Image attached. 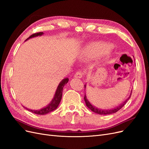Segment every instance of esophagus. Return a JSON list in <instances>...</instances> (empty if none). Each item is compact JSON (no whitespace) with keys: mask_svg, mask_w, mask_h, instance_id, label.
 Masks as SVG:
<instances>
[{"mask_svg":"<svg viewBox=\"0 0 149 149\" xmlns=\"http://www.w3.org/2000/svg\"><path fill=\"white\" fill-rule=\"evenodd\" d=\"M83 76V73L81 71L76 72V74H74V78H81Z\"/></svg>","mask_w":149,"mask_h":149,"instance_id":"obj_1","label":"esophagus"}]
</instances>
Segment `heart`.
Wrapping results in <instances>:
<instances>
[{
    "label": "heart",
    "instance_id": "b5f03b06",
    "mask_svg": "<svg viewBox=\"0 0 149 149\" xmlns=\"http://www.w3.org/2000/svg\"><path fill=\"white\" fill-rule=\"evenodd\" d=\"M111 45L109 44L101 42L91 43L83 48L81 55L86 58H94L109 51Z\"/></svg>",
    "mask_w": 149,
    "mask_h": 149
}]
</instances>
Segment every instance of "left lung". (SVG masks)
I'll list each match as a JSON object with an SVG mask.
<instances>
[{
	"label": "left lung",
	"mask_w": 149,
	"mask_h": 149,
	"mask_svg": "<svg viewBox=\"0 0 149 149\" xmlns=\"http://www.w3.org/2000/svg\"><path fill=\"white\" fill-rule=\"evenodd\" d=\"M85 88H86V84H84V91H85ZM131 93H132V91H131V93H130V96L125 101H124L123 103L120 104L118 106H117L114 108H112V109H100V108H97L94 106H93L89 102V101L88 100L86 96V93L84 94V101H85L86 105V106L89 108L90 110H91L93 112H95V113L98 114H103V115L111 114H113V113H115V112H118L119 110H120L121 108L125 104L126 102H127V101L129 100L130 96H131Z\"/></svg>",
	"instance_id": "obj_1"
}]
</instances>
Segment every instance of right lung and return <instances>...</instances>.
I'll return each instance as SVG.
<instances>
[{"label": "right lung", "mask_w": 149, "mask_h": 149, "mask_svg": "<svg viewBox=\"0 0 149 149\" xmlns=\"http://www.w3.org/2000/svg\"><path fill=\"white\" fill-rule=\"evenodd\" d=\"M44 33L43 32H39V33H34L33 35H31V36L26 40H28L30 38H33V37H38V36H42V35H43ZM69 79L66 78L63 79L61 81L60 83V84H58V88L56 90V92L55 95H54V97L53 98V100H52V101L49 102V104L45 106V107H43L42 109H38V110H33V109H28L24 106H23L24 108H25L26 109H27L28 111L33 112V113H35L36 114H39V115H45L47 114L49 112H50L54 110H55L56 108L58 107V105L61 101V97H62V93H63V87L65 86V85L68 82Z\"/></svg>", "instance_id": "right-lung-1"}]
</instances>
